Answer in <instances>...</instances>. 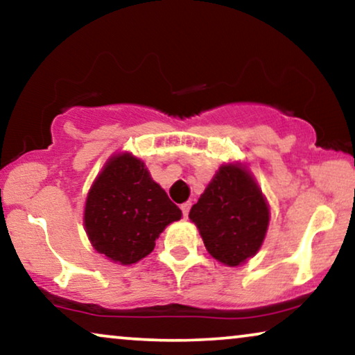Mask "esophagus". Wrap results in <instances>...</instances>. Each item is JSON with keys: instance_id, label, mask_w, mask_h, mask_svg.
I'll return each mask as SVG.
<instances>
[{"instance_id": "1", "label": "esophagus", "mask_w": 355, "mask_h": 355, "mask_svg": "<svg viewBox=\"0 0 355 355\" xmlns=\"http://www.w3.org/2000/svg\"><path fill=\"white\" fill-rule=\"evenodd\" d=\"M191 205H192L191 202H186V203H182V205H181V210H182L184 218L189 216V210H191Z\"/></svg>"}]
</instances>
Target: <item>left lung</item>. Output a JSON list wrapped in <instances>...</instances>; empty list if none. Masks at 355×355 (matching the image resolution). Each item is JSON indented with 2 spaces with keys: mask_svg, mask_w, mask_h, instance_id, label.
Instances as JSON below:
<instances>
[{
  "mask_svg": "<svg viewBox=\"0 0 355 355\" xmlns=\"http://www.w3.org/2000/svg\"><path fill=\"white\" fill-rule=\"evenodd\" d=\"M189 218L213 259L239 266L263 244L270 207L255 178L239 162L221 164Z\"/></svg>",
  "mask_w": 355,
  "mask_h": 355,
  "instance_id": "1",
  "label": "left lung"
}]
</instances>
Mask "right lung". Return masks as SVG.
<instances>
[{
	"instance_id": "obj_1",
	"label": "right lung",
	"mask_w": 355,
	"mask_h": 355,
	"mask_svg": "<svg viewBox=\"0 0 355 355\" xmlns=\"http://www.w3.org/2000/svg\"><path fill=\"white\" fill-rule=\"evenodd\" d=\"M182 213L150 176L142 159L114 153L95 178L84 208V226L98 254L132 265L155 249V241Z\"/></svg>"
}]
</instances>
